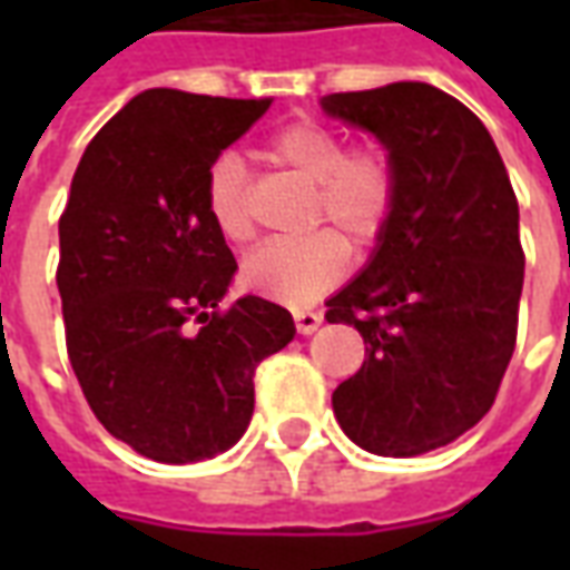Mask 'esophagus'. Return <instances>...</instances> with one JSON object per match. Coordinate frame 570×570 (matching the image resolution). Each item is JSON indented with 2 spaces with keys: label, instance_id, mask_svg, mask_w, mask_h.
<instances>
[{
  "label": "esophagus",
  "instance_id": "obj_1",
  "mask_svg": "<svg viewBox=\"0 0 570 570\" xmlns=\"http://www.w3.org/2000/svg\"><path fill=\"white\" fill-rule=\"evenodd\" d=\"M293 321H296L298 335H311L323 323V314H317V311H296Z\"/></svg>",
  "mask_w": 570,
  "mask_h": 570
}]
</instances>
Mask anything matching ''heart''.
<instances>
[{
  "label": "heart",
  "mask_w": 570,
  "mask_h": 570,
  "mask_svg": "<svg viewBox=\"0 0 570 570\" xmlns=\"http://www.w3.org/2000/svg\"><path fill=\"white\" fill-rule=\"evenodd\" d=\"M262 155L314 186L311 225H330L333 232L262 244L240 265V281L256 296L308 308L347 274L346 239L354 249H370L387 232L400 195L396 164L384 146L347 149L342 134L317 121L286 125L262 142ZM204 207L225 240L247 244L253 237L249 174L237 155H219L207 167Z\"/></svg>",
  "instance_id": "obj_1"
}]
</instances>
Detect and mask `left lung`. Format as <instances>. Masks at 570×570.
Listing matches in <instances>:
<instances>
[{"mask_svg": "<svg viewBox=\"0 0 570 570\" xmlns=\"http://www.w3.org/2000/svg\"><path fill=\"white\" fill-rule=\"evenodd\" d=\"M323 112L370 130L400 179L366 268L326 302L366 345L333 409L360 449L412 458L489 412L515 347L525 253L501 151L461 100L424 81L330 94Z\"/></svg>", "mask_w": 570, "mask_h": 570, "instance_id": "obj_1", "label": "left lung"}]
</instances>
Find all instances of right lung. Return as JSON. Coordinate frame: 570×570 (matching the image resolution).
Here are the masks:
<instances>
[{
  "label": "right lung",
  "instance_id": "1",
  "mask_svg": "<svg viewBox=\"0 0 570 570\" xmlns=\"http://www.w3.org/2000/svg\"><path fill=\"white\" fill-rule=\"evenodd\" d=\"M272 100L151 88L81 155L60 216L57 289L81 394L116 440L161 464L232 449L253 375L296 335L259 296L219 302L237 272L204 207V176Z\"/></svg>",
  "mask_w": 570,
  "mask_h": 570
}]
</instances>
